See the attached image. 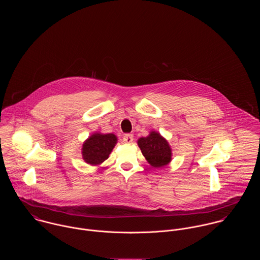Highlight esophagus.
Masks as SVG:
<instances>
[{
    "label": "esophagus",
    "instance_id": "obj_1",
    "mask_svg": "<svg viewBox=\"0 0 260 260\" xmlns=\"http://www.w3.org/2000/svg\"><path fill=\"white\" fill-rule=\"evenodd\" d=\"M133 141V135L132 134H125L123 136V142L126 144H130Z\"/></svg>",
    "mask_w": 260,
    "mask_h": 260
}]
</instances>
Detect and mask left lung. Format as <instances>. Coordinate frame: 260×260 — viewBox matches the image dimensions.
<instances>
[{
  "label": "left lung",
  "mask_w": 260,
  "mask_h": 260,
  "mask_svg": "<svg viewBox=\"0 0 260 260\" xmlns=\"http://www.w3.org/2000/svg\"><path fill=\"white\" fill-rule=\"evenodd\" d=\"M137 144L149 164L154 168L168 165L172 160V149L168 141L157 131L138 139Z\"/></svg>",
  "instance_id": "8db88e82"
}]
</instances>
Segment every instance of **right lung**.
I'll use <instances>...</instances> for the list:
<instances>
[{"instance_id": "obj_1", "label": "right lung", "mask_w": 260, "mask_h": 260, "mask_svg": "<svg viewBox=\"0 0 260 260\" xmlns=\"http://www.w3.org/2000/svg\"><path fill=\"white\" fill-rule=\"evenodd\" d=\"M118 138L115 134L95 132L89 136L82 146V158L90 165L97 166L108 159L112 150L116 146Z\"/></svg>"}]
</instances>
